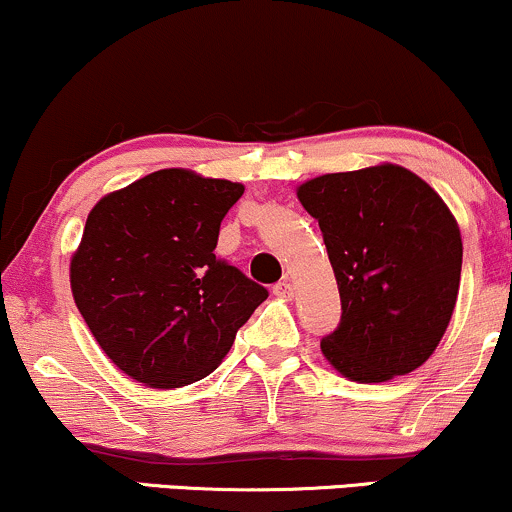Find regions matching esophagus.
Wrapping results in <instances>:
<instances>
[{
	"mask_svg": "<svg viewBox=\"0 0 512 512\" xmlns=\"http://www.w3.org/2000/svg\"><path fill=\"white\" fill-rule=\"evenodd\" d=\"M293 284L289 279H284V281H279V284L274 286V296L276 298H286V301H289V298H293Z\"/></svg>",
	"mask_w": 512,
	"mask_h": 512,
	"instance_id": "1",
	"label": "esophagus"
}]
</instances>
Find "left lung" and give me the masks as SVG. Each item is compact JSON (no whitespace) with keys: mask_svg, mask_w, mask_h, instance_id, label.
I'll return each mask as SVG.
<instances>
[{"mask_svg":"<svg viewBox=\"0 0 512 512\" xmlns=\"http://www.w3.org/2000/svg\"><path fill=\"white\" fill-rule=\"evenodd\" d=\"M296 195L320 223L342 298V322L320 344L330 366L387 383L426 363L462 274L460 226L443 197L397 163L317 175Z\"/></svg>","mask_w":512,"mask_h":512,"instance_id":"left-lung-1","label":"left lung"}]
</instances>
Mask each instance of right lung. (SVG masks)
<instances>
[{"mask_svg":"<svg viewBox=\"0 0 512 512\" xmlns=\"http://www.w3.org/2000/svg\"><path fill=\"white\" fill-rule=\"evenodd\" d=\"M240 182L163 168L98 199L69 262L81 317L105 356L154 390L223 361L267 289L216 260Z\"/></svg>","mask_w":512,"mask_h":512,"instance_id":"1","label":"right lung"}]
</instances>
